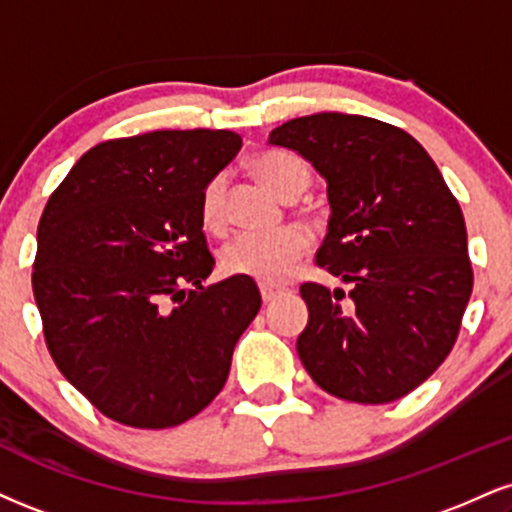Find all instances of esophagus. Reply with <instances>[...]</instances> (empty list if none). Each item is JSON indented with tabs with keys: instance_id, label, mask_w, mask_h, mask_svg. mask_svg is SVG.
I'll list each match as a JSON object with an SVG mask.
<instances>
[{
	"instance_id": "obj_1",
	"label": "esophagus",
	"mask_w": 512,
	"mask_h": 512,
	"mask_svg": "<svg viewBox=\"0 0 512 512\" xmlns=\"http://www.w3.org/2000/svg\"><path fill=\"white\" fill-rule=\"evenodd\" d=\"M260 293H262V300H264V303H272V300L276 298V295L281 293V288H276V286H267V283H264V286H260Z\"/></svg>"
}]
</instances>
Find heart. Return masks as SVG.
I'll return each mask as SVG.
<instances>
[{
	"label": "heart",
	"mask_w": 512,
	"mask_h": 512,
	"mask_svg": "<svg viewBox=\"0 0 512 512\" xmlns=\"http://www.w3.org/2000/svg\"><path fill=\"white\" fill-rule=\"evenodd\" d=\"M252 171L281 200H295L310 186V169L293 152L267 150L252 159ZM224 176H214L202 190L200 219L212 233L226 226ZM310 248V236L300 226H283L267 233H240L221 250V267L226 274L248 276L260 283H279L291 274L295 262Z\"/></svg>",
	"instance_id": "1"
}]
</instances>
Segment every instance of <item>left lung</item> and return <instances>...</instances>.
Masks as SVG:
<instances>
[{
  "instance_id": "1",
  "label": "left lung",
  "mask_w": 512,
  "mask_h": 512,
  "mask_svg": "<svg viewBox=\"0 0 512 512\" xmlns=\"http://www.w3.org/2000/svg\"><path fill=\"white\" fill-rule=\"evenodd\" d=\"M269 145L326 178L331 217L317 264L350 291L303 283L298 355L331 396L381 405L408 396L451 353L472 293L467 231L427 150L391 123L322 112L286 121Z\"/></svg>"
}]
</instances>
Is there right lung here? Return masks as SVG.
I'll use <instances>...</instances> for the list:
<instances>
[{"instance_id":"right-lung-1","label":"right lung","mask_w":512,"mask_h":512,"mask_svg":"<svg viewBox=\"0 0 512 512\" xmlns=\"http://www.w3.org/2000/svg\"><path fill=\"white\" fill-rule=\"evenodd\" d=\"M240 145L209 128L107 140L49 195L33 264L45 343L109 420L176 427L224 389L262 295L248 276L202 286L200 197Z\"/></svg>"}]
</instances>
